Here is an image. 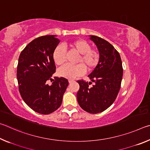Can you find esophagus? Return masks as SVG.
<instances>
[{
  "label": "esophagus",
  "mask_w": 150,
  "mask_h": 150,
  "mask_svg": "<svg viewBox=\"0 0 150 150\" xmlns=\"http://www.w3.org/2000/svg\"><path fill=\"white\" fill-rule=\"evenodd\" d=\"M74 80L73 79H69V83H73V82H74Z\"/></svg>",
  "instance_id": "34e87169"
}]
</instances>
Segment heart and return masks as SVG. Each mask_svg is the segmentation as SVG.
<instances>
[{"label":"heart","mask_w":150,"mask_h":150,"mask_svg":"<svg viewBox=\"0 0 150 150\" xmlns=\"http://www.w3.org/2000/svg\"><path fill=\"white\" fill-rule=\"evenodd\" d=\"M67 46L79 54L76 63L77 65H65L58 70V75L67 79H74L83 75L85 69L88 71L93 70L97 66L100 59L98 51L91 49V45L84 40L79 39L71 42ZM53 60L57 65H62L66 60L65 48L59 45L55 48L52 54Z\"/></svg>","instance_id":"1"}]
</instances>
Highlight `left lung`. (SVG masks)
Wrapping results in <instances>:
<instances>
[{"label":"left lung","mask_w":150,"mask_h":150,"mask_svg":"<svg viewBox=\"0 0 150 150\" xmlns=\"http://www.w3.org/2000/svg\"><path fill=\"white\" fill-rule=\"evenodd\" d=\"M99 52L98 65L88 76L91 82L78 80L79 90L77 94L79 106L87 112H102L115 102L120 91L123 75L122 63L118 52L112 45L96 35H91Z\"/></svg>","instance_id":"left-lung-1"}]
</instances>
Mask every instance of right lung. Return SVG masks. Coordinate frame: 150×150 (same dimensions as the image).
Listing matches in <instances>:
<instances>
[{"label": "right lung", "instance_id": "1", "mask_svg": "<svg viewBox=\"0 0 150 150\" xmlns=\"http://www.w3.org/2000/svg\"><path fill=\"white\" fill-rule=\"evenodd\" d=\"M55 36L44 35L32 40L20 53L17 66L16 77L22 99L42 115H49L59 107L69 85L67 79L62 77H55L52 85L47 83L56 70L52 54L59 40Z\"/></svg>", "mask_w": 150, "mask_h": 150}]
</instances>
